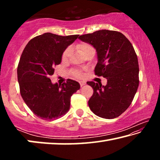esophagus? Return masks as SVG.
Returning <instances> with one entry per match:
<instances>
[{
	"instance_id": "esophagus-1",
	"label": "esophagus",
	"mask_w": 160,
	"mask_h": 160,
	"mask_svg": "<svg viewBox=\"0 0 160 160\" xmlns=\"http://www.w3.org/2000/svg\"><path fill=\"white\" fill-rule=\"evenodd\" d=\"M85 85V82H82V81H81V82H80V87H82L83 85Z\"/></svg>"
}]
</instances>
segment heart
<instances>
[{"label":"heart","mask_w":160,"mask_h":160,"mask_svg":"<svg viewBox=\"0 0 160 160\" xmlns=\"http://www.w3.org/2000/svg\"><path fill=\"white\" fill-rule=\"evenodd\" d=\"M77 48L78 50L80 51V53L81 54H82L83 56L85 55L87 53L90 52V51H94V48L92 46L86 42L80 43V44L77 46ZM69 54H70V48H66V49L63 51V54H62V60L63 61L67 60L69 56ZM73 75L74 76L78 78L82 77V73H81L80 71H75L73 72Z\"/></svg>","instance_id":"1"}]
</instances>
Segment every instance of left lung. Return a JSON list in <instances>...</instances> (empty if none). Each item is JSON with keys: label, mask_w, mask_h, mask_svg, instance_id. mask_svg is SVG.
<instances>
[{"label": "left lung", "mask_w": 160, "mask_h": 160, "mask_svg": "<svg viewBox=\"0 0 160 160\" xmlns=\"http://www.w3.org/2000/svg\"><path fill=\"white\" fill-rule=\"evenodd\" d=\"M79 39L96 48L95 75L107 79L105 86L93 81L87 82L94 90L88 101L90 109L99 117H118L131 105L138 88L139 66L134 48L116 31L102 29L81 35Z\"/></svg>", "instance_id": "obj_1"}]
</instances>
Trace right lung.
<instances>
[{"mask_svg": "<svg viewBox=\"0 0 160 160\" xmlns=\"http://www.w3.org/2000/svg\"><path fill=\"white\" fill-rule=\"evenodd\" d=\"M78 36L47 32L31 39L22 51L18 66L20 94L40 118L51 121L64 116L70 109V97L80 88L75 80L68 79L58 85L50 79L54 67L61 63L63 51Z\"/></svg>", "mask_w": 160, "mask_h": 160, "instance_id": "1", "label": "right lung"}]
</instances>
